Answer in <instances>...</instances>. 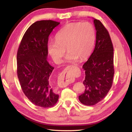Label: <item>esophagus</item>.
Listing matches in <instances>:
<instances>
[{"label":"esophagus","instance_id":"1","mask_svg":"<svg viewBox=\"0 0 132 132\" xmlns=\"http://www.w3.org/2000/svg\"><path fill=\"white\" fill-rule=\"evenodd\" d=\"M74 68H77V67L76 65H70L67 66L66 68L64 69V70L63 71V72L61 73L59 76L60 81L58 82V85H59V86L62 87L68 86V85L72 81V78H71L68 73V70H69V69H71Z\"/></svg>","mask_w":132,"mask_h":132}]
</instances>
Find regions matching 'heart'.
Segmentation results:
<instances>
[{
    "mask_svg": "<svg viewBox=\"0 0 132 132\" xmlns=\"http://www.w3.org/2000/svg\"><path fill=\"white\" fill-rule=\"evenodd\" d=\"M95 30L91 24L85 23H72L66 24L56 35V41L48 44V50L56 63H61L66 52H69L66 60L74 62L82 60L89 56L93 50L95 41Z\"/></svg>",
    "mask_w": 132,
    "mask_h": 132,
    "instance_id": "1",
    "label": "heart"
}]
</instances>
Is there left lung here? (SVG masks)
I'll return each instance as SVG.
<instances>
[{"instance_id": "left-lung-1", "label": "left lung", "mask_w": 132, "mask_h": 132, "mask_svg": "<svg viewBox=\"0 0 132 132\" xmlns=\"http://www.w3.org/2000/svg\"><path fill=\"white\" fill-rule=\"evenodd\" d=\"M96 32L94 50L85 62L83 81L86 89L79 96L85 105H94L106 97L113 83L114 76L113 47L108 30L99 20H94Z\"/></svg>"}]
</instances>
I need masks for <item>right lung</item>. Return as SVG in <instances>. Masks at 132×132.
<instances>
[{"label": "right lung", "mask_w": 132, "mask_h": 132, "mask_svg": "<svg viewBox=\"0 0 132 132\" xmlns=\"http://www.w3.org/2000/svg\"><path fill=\"white\" fill-rule=\"evenodd\" d=\"M60 23L53 20L37 21L24 34L17 54V73L24 94L32 104L50 108L56 104L50 80L54 68L47 61L48 38Z\"/></svg>", "instance_id": "add662e5"}]
</instances>
